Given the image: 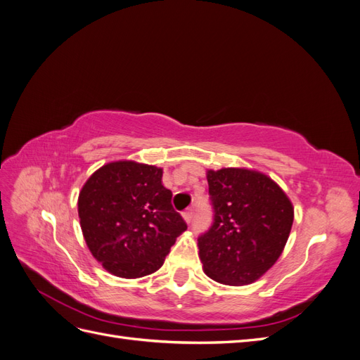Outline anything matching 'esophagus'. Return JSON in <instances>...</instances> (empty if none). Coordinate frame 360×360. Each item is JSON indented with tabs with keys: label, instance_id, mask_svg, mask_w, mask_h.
<instances>
[{
	"label": "esophagus",
	"instance_id": "esophagus-1",
	"mask_svg": "<svg viewBox=\"0 0 360 360\" xmlns=\"http://www.w3.org/2000/svg\"><path fill=\"white\" fill-rule=\"evenodd\" d=\"M183 217H184V221L191 224L193 219V209H188L186 212H183Z\"/></svg>",
	"mask_w": 360,
	"mask_h": 360
}]
</instances>
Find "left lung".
Listing matches in <instances>:
<instances>
[{
	"instance_id": "left-lung-1",
	"label": "left lung",
	"mask_w": 360,
	"mask_h": 360,
	"mask_svg": "<svg viewBox=\"0 0 360 360\" xmlns=\"http://www.w3.org/2000/svg\"><path fill=\"white\" fill-rule=\"evenodd\" d=\"M212 226L198 237L205 275L225 285H248L276 263L294 219L291 201L257 171L207 172Z\"/></svg>"
}]
</instances>
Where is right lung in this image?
<instances>
[{"mask_svg":"<svg viewBox=\"0 0 360 360\" xmlns=\"http://www.w3.org/2000/svg\"><path fill=\"white\" fill-rule=\"evenodd\" d=\"M162 169L130 160L97 169L79 192L82 234L93 257L120 278L153 274L188 225L171 204Z\"/></svg>","mask_w":360,"mask_h":360,"instance_id":"add662e5","label":"right lung"}]
</instances>
